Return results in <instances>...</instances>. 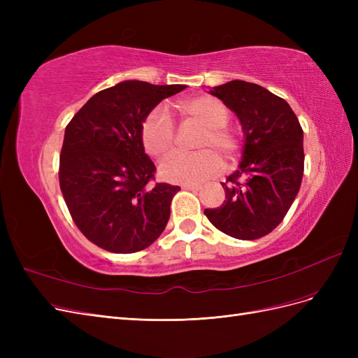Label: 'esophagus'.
<instances>
[{"mask_svg":"<svg viewBox=\"0 0 358 358\" xmlns=\"http://www.w3.org/2000/svg\"><path fill=\"white\" fill-rule=\"evenodd\" d=\"M182 188L189 191H200L201 185H199V183H182Z\"/></svg>","mask_w":358,"mask_h":358,"instance_id":"1","label":"esophagus"}]
</instances>
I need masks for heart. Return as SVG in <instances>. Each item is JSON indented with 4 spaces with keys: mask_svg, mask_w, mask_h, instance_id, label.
Here are the masks:
<instances>
[{
    "mask_svg": "<svg viewBox=\"0 0 358 358\" xmlns=\"http://www.w3.org/2000/svg\"><path fill=\"white\" fill-rule=\"evenodd\" d=\"M182 110L196 119L206 131L200 138V152L175 154L161 164V176L170 182L197 183L215 176L222 167V159L215 152L219 150L225 158H233L241 149V137L227 128L229 110L209 95H199L180 103ZM142 142L149 155L162 159L175 149V124L164 107L150 110L142 125ZM215 150L213 151V149Z\"/></svg>",
    "mask_w": 358,
    "mask_h": 358,
    "instance_id": "obj_1",
    "label": "heart"
}]
</instances>
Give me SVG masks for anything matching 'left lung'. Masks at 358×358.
<instances>
[{
	"mask_svg": "<svg viewBox=\"0 0 358 358\" xmlns=\"http://www.w3.org/2000/svg\"><path fill=\"white\" fill-rule=\"evenodd\" d=\"M209 94L239 119L243 150L239 167L221 183L224 203L204 215L236 239H259L282 222L300 189L303 129L289 104L259 85L231 80Z\"/></svg>",
	"mask_w": 358,
	"mask_h": 358,
	"instance_id": "left-lung-1",
	"label": "left lung"
}]
</instances>
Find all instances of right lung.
<instances>
[{"label":"right lung","instance_id":"right-lung-1","mask_svg":"<svg viewBox=\"0 0 358 358\" xmlns=\"http://www.w3.org/2000/svg\"><path fill=\"white\" fill-rule=\"evenodd\" d=\"M185 88L124 80L91 96L66 128L62 196L79 230L106 251H142L166 229L180 188L149 183L155 164L145 152L142 125L155 106Z\"/></svg>","mask_w":358,"mask_h":358}]
</instances>
